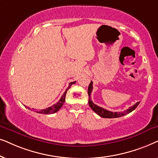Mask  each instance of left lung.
<instances>
[{"label": "left lung", "mask_w": 158, "mask_h": 158, "mask_svg": "<svg viewBox=\"0 0 158 158\" xmlns=\"http://www.w3.org/2000/svg\"><path fill=\"white\" fill-rule=\"evenodd\" d=\"M92 81H91L90 82L89 87H88V94H89V106L90 108H92V110L95 112L97 114L100 115V117L102 118H118L123 116V115L128 114V113H131L134 110H135L136 107L139 106L140 102H137L133 106L130 107L129 109H127V110L123 111V112H112V111H109L106 109H104L103 108H101V107L97 106L92 102L91 100V98H90V95H91V92L92 91V89H93V86H92Z\"/></svg>", "instance_id": "8db88e82"}]
</instances>
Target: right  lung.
I'll return each instance as SVG.
<instances>
[{"label": "right lung", "mask_w": 158, "mask_h": 158, "mask_svg": "<svg viewBox=\"0 0 158 158\" xmlns=\"http://www.w3.org/2000/svg\"><path fill=\"white\" fill-rule=\"evenodd\" d=\"M75 83H76V81H72V82L69 83V87L67 88L66 91L64 92V94H63L62 97L60 98L59 101H58L57 103L54 104L53 106H50V107H49V108H47L45 109H43V110H41L40 111H37V113H42V114H52V113H54L57 112V111L59 110L60 108L63 106V105H64V102H65V99H66V94L67 90H68L69 88H70L71 85H73V84H75ZM34 110H35V109H34Z\"/></svg>", "instance_id": "add662e5"}]
</instances>
